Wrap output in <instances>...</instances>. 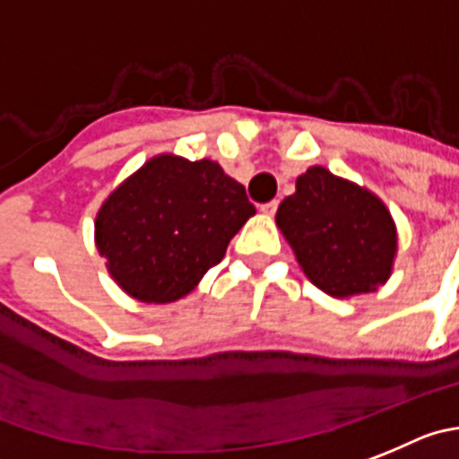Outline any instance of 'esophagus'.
<instances>
[{"label": "esophagus", "instance_id": "34e87169", "mask_svg": "<svg viewBox=\"0 0 459 459\" xmlns=\"http://www.w3.org/2000/svg\"><path fill=\"white\" fill-rule=\"evenodd\" d=\"M276 208H278V201H276V199L269 201V204L260 205V210H263L264 215H273V212H276Z\"/></svg>", "mask_w": 459, "mask_h": 459}]
</instances>
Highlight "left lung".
<instances>
[{
    "mask_svg": "<svg viewBox=\"0 0 459 459\" xmlns=\"http://www.w3.org/2000/svg\"><path fill=\"white\" fill-rule=\"evenodd\" d=\"M276 224L303 273L331 297L367 294L385 285L396 255V226L365 187L310 167L282 199Z\"/></svg>",
    "mask_w": 459,
    "mask_h": 459,
    "instance_id": "1",
    "label": "left lung"
}]
</instances>
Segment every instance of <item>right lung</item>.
Returning a JSON list of instances; mask_svg holds the SVG:
<instances>
[{"instance_id": "right-lung-1", "label": "right lung", "mask_w": 459, "mask_h": 459, "mask_svg": "<svg viewBox=\"0 0 459 459\" xmlns=\"http://www.w3.org/2000/svg\"><path fill=\"white\" fill-rule=\"evenodd\" d=\"M255 208L215 160L162 153L128 177L97 212L94 242L128 297L171 303L196 288Z\"/></svg>"}]
</instances>
